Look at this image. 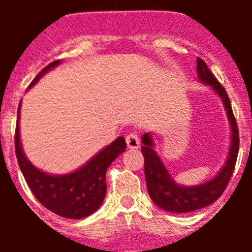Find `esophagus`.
I'll return each instance as SVG.
<instances>
[{
    "mask_svg": "<svg viewBox=\"0 0 252 252\" xmlns=\"http://www.w3.org/2000/svg\"><path fill=\"white\" fill-rule=\"evenodd\" d=\"M126 144L128 149H139L140 148V140L136 133H128L126 136Z\"/></svg>",
    "mask_w": 252,
    "mask_h": 252,
    "instance_id": "34e87169",
    "label": "esophagus"
}]
</instances>
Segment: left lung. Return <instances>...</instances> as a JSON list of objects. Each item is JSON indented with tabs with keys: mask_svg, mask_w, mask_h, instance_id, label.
<instances>
[{
	"mask_svg": "<svg viewBox=\"0 0 252 252\" xmlns=\"http://www.w3.org/2000/svg\"><path fill=\"white\" fill-rule=\"evenodd\" d=\"M197 77L198 81L204 86H208L221 98L230 124V148L226 161L215 177L197 186H183L175 182L165 164L162 162L161 158L155 150V142L151 132L142 135L141 151L145 159L144 169L149 195L154 203L166 212H193L217 201L230 182L239 154V128L233 116L230 98L223 87L218 83L215 75L211 73L207 64L199 58H197Z\"/></svg>",
	"mask_w": 252,
	"mask_h": 252,
	"instance_id": "8db88e82",
	"label": "left lung"
}]
</instances>
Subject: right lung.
Masks as SVG:
<instances>
[{
	"label": "right lung",
	"mask_w": 252,
	"mask_h": 252,
	"mask_svg": "<svg viewBox=\"0 0 252 252\" xmlns=\"http://www.w3.org/2000/svg\"><path fill=\"white\" fill-rule=\"evenodd\" d=\"M59 64L62 60H55L45 66L31 82L29 90ZM20 110L21 102L17 110L15 150L22 175L37 201L49 211L64 218L81 220L94 213L106 197L107 169L126 150L124 136H119L110 145L104 146L75 170L66 174H51L36 168L24 153L20 136Z\"/></svg>",
	"instance_id": "obj_1"
}]
</instances>
